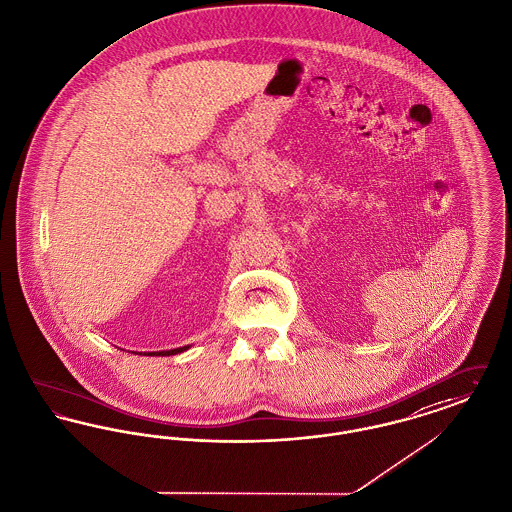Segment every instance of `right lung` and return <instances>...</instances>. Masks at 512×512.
<instances>
[{"label": "right lung", "instance_id": "add662e5", "mask_svg": "<svg viewBox=\"0 0 512 512\" xmlns=\"http://www.w3.org/2000/svg\"><path fill=\"white\" fill-rule=\"evenodd\" d=\"M183 350H187V347H183V349L162 350L160 354H162V356H169V354H177V352H183Z\"/></svg>", "mask_w": 512, "mask_h": 512}]
</instances>
